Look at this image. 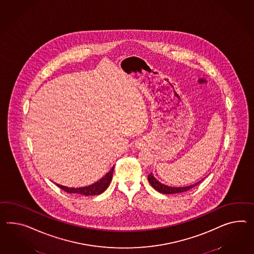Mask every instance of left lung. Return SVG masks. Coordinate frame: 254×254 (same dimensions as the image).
Here are the masks:
<instances>
[{"instance_id": "obj_1", "label": "left lung", "mask_w": 254, "mask_h": 254, "mask_svg": "<svg viewBox=\"0 0 254 254\" xmlns=\"http://www.w3.org/2000/svg\"><path fill=\"white\" fill-rule=\"evenodd\" d=\"M147 178H148V182L152 185L153 188L156 190L157 191H159L161 193H165V194H172V193H180V192L187 191L195 187L196 185H198L201 182L200 181L193 185H190L186 187H169V186H167L165 184H162L161 182H158L152 173H150L149 175L147 176Z\"/></svg>"}]
</instances>
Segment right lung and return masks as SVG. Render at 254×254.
<instances>
[{
	"label": "right lung",
	"mask_w": 254,
	"mask_h": 254,
	"mask_svg": "<svg viewBox=\"0 0 254 254\" xmlns=\"http://www.w3.org/2000/svg\"><path fill=\"white\" fill-rule=\"evenodd\" d=\"M113 169H114V166L102 179H100L98 182H95V183H93L89 186H86V187L68 188V187L63 186V185H59V184H57V186L59 188L64 190L66 192H68V193H76V194H82V195L85 196L98 195V194L102 193L105 190L108 188V186L110 185L111 180H112Z\"/></svg>",
	"instance_id": "obj_1"
}]
</instances>
